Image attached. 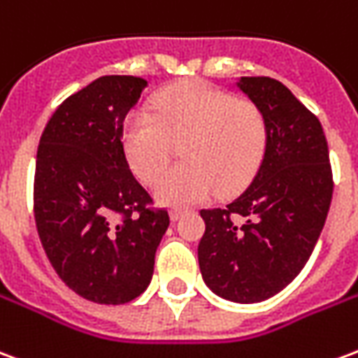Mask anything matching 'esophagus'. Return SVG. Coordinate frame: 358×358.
<instances>
[{
  "instance_id": "esophagus-1",
  "label": "esophagus",
  "mask_w": 358,
  "mask_h": 358,
  "mask_svg": "<svg viewBox=\"0 0 358 358\" xmlns=\"http://www.w3.org/2000/svg\"><path fill=\"white\" fill-rule=\"evenodd\" d=\"M184 213H186V209H182V207H172V209H171V218H172V220H178V218L182 217Z\"/></svg>"
}]
</instances>
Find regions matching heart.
Wrapping results in <instances>:
<instances>
[{"instance_id": "obj_1", "label": "heart", "mask_w": 358, "mask_h": 358, "mask_svg": "<svg viewBox=\"0 0 358 358\" xmlns=\"http://www.w3.org/2000/svg\"><path fill=\"white\" fill-rule=\"evenodd\" d=\"M155 113L134 110L124 120L122 145L138 176L153 180L171 157L172 140H182L186 163L157 180L155 195L164 203L199 201L217 187L234 192L245 186L263 163L268 128L255 103L203 82L164 90Z\"/></svg>"}]
</instances>
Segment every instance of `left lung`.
Here are the masks:
<instances>
[{
  "label": "left lung",
  "instance_id": "1",
  "mask_svg": "<svg viewBox=\"0 0 358 358\" xmlns=\"http://www.w3.org/2000/svg\"><path fill=\"white\" fill-rule=\"evenodd\" d=\"M263 110L268 141L248 189L224 209H201L197 257L210 292L261 303L292 284L320 238L331 203L330 157L320 120L266 76L236 82Z\"/></svg>",
  "mask_w": 358,
  "mask_h": 358
}]
</instances>
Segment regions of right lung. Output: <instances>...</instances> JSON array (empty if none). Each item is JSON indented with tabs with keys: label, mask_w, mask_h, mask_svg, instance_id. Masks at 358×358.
I'll use <instances>...</instances> for the list:
<instances>
[{
	"label": "right lung",
	"mask_w": 358,
	"mask_h": 358,
	"mask_svg": "<svg viewBox=\"0 0 358 358\" xmlns=\"http://www.w3.org/2000/svg\"><path fill=\"white\" fill-rule=\"evenodd\" d=\"M148 80L101 76L66 97L36 157L34 217L59 278L80 297L122 305L148 289L171 218L153 210L126 161L122 130Z\"/></svg>",
	"instance_id": "1"
}]
</instances>
